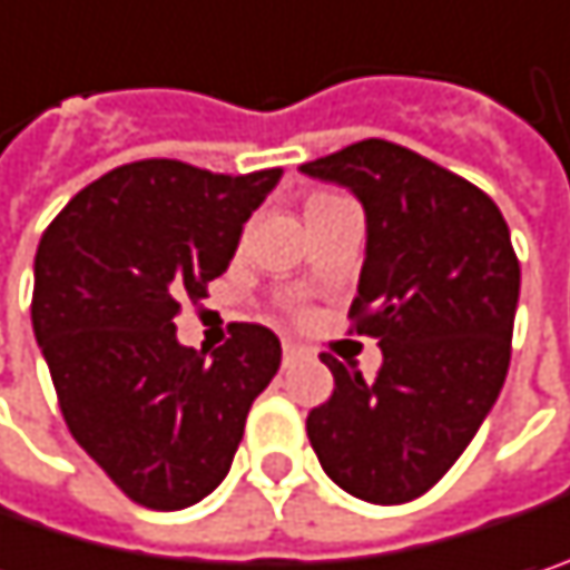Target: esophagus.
I'll return each instance as SVG.
<instances>
[{
  "label": "esophagus",
  "mask_w": 570,
  "mask_h": 570,
  "mask_svg": "<svg viewBox=\"0 0 570 570\" xmlns=\"http://www.w3.org/2000/svg\"><path fill=\"white\" fill-rule=\"evenodd\" d=\"M296 358H303V348L296 342H284V365H293Z\"/></svg>",
  "instance_id": "obj_1"
}]
</instances>
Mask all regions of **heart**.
Masks as SVG:
<instances>
[{
    "label": "heart",
    "instance_id": "1",
    "mask_svg": "<svg viewBox=\"0 0 570 570\" xmlns=\"http://www.w3.org/2000/svg\"><path fill=\"white\" fill-rule=\"evenodd\" d=\"M326 198H333V195H313V198L306 202V208H313V205H320V202H326Z\"/></svg>",
    "mask_w": 570,
    "mask_h": 570
}]
</instances>
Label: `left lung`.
Returning <instances> with one entry per match:
<instances>
[{"mask_svg":"<svg viewBox=\"0 0 570 570\" xmlns=\"http://www.w3.org/2000/svg\"><path fill=\"white\" fill-rule=\"evenodd\" d=\"M365 208L352 330L379 338L375 382L320 355L336 391L306 417L326 476L397 505L431 490L476 438L512 355L519 257L487 191L389 142L362 139L299 166Z\"/></svg>","mask_w":570,"mask_h":570,"instance_id":"left-lung-1","label":"left lung"}]
</instances>
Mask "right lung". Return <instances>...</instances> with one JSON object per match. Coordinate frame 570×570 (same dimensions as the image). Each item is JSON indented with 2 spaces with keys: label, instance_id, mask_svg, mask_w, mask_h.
Listing matches in <instances>:
<instances>
[{
  "label": "right lung",
  "instance_id": "add662e5",
  "mask_svg": "<svg viewBox=\"0 0 570 570\" xmlns=\"http://www.w3.org/2000/svg\"><path fill=\"white\" fill-rule=\"evenodd\" d=\"M281 176L139 159L80 188L41 234L31 326L65 424L146 509H185L228 476L247 411L281 368L267 326L234 323L208 355L173 323L228 271Z\"/></svg>",
  "mask_w": 570,
  "mask_h": 570
}]
</instances>
